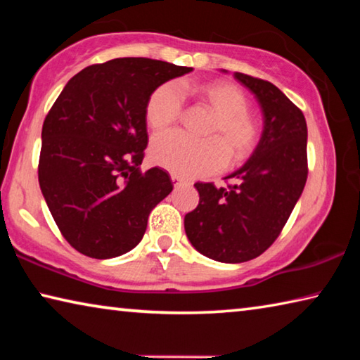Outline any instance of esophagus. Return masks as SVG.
I'll list each match as a JSON object with an SVG mask.
<instances>
[{
	"label": "esophagus",
	"mask_w": 360,
	"mask_h": 360,
	"mask_svg": "<svg viewBox=\"0 0 360 360\" xmlns=\"http://www.w3.org/2000/svg\"><path fill=\"white\" fill-rule=\"evenodd\" d=\"M172 181H173V184H174V187H178V186H181V184H184V179L181 178V176H178V174H172Z\"/></svg>",
	"instance_id": "obj_1"
}]
</instances>
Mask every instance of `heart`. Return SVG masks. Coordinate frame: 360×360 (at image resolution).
Segmentation results:
<instances>
[{
  "label": "heart",
  "mask_w": 360,
  "mask_h": 360,
  "mask_svg": "<svg viewBox=\"0 0 360 360\" xmlns=\"http://www.w3.org/2000/svg\"><path fill=\"white\" fill-rule=\"evenodd\" d=\"M202 100L217 119L210 129L212 138L198 139L173 130L157 135L150 144V158L158 167L181 176H208L227 167L231 150L235 160L255 149L259 131L249 114V101L241 89L229 82H212L198 89ZM184 95L178 84L165 82L149 95L144 117L150 129L163 130L181 119Z\"/></svg>",
  "instance_id": "b5f03b06"
}]
</instances>
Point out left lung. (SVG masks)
Wrapping results in <instances>:
<instances>
[{"instance_id": "left-lung-1", "label": "left lung", "mask_w": 360, "mask_h": 360, "mask_svg": "<svg viewBox=\"0 0 360 360\" xmlns=\"http://www.w3.org/2000/svg\"><path fill=\"white\" fill-rule=\"evenodd\" d=\"M255 95L264 131L249 160L225 179L197 182L200 202L184 217L192 246L212 260L241 264L259 257L281 233L308 178L307 120L276 85L235 72Z\"/></svg>"}]
</instances>
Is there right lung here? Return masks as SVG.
Listing matches in <instances>:
<instances>
[{
    "mask_svg": "<svg viewBox=\"0 0 360 360\" xmlns=\"http://www.w3.org/2000/svg\"><path fill=\"white\" fill-rule=\"evenodd\" d=\"M192 68L143 57L90 65L71 77L42 124L41 192L63 238L92 259L131 251L150 211L173 191L162 168L141 172L149 95Z\"/></svg>",
    "mask_w": 360,
    "mask_h": 360,
    "instance_id": "obj_1",
    "label": "right lung"
}]
</instances>
